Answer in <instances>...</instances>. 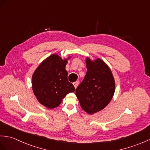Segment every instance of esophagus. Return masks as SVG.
<instances>
[{"label": "esophagus", "mask_w": 150, "mask_h": 150, "mask_svg": "<svg viewBox=\"0 0 150 150\" xmlns=\"http://www.w3.org/2000/svg\"><path fill=\"white\" fill-rule=\"evenodd\" d=\"M78 84H79V82H78V81H76V82H74V83H73V85H74L75 88H77V86H78Z\"/></svg>", "instance_id": "esophagus-1"}]
</instances>
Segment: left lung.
Here are the masks:
<instances>
[{
    "label": "left lung",
    "instance_id": "left-lung-1",
    "mask_svg": "<svg viewBox=\"0 0 150 150\" xmlns=\"http://www.w3.org/2000/svg\"><path fill=\"white\" fill-rule=\"evenodd\" d=\"M87 72L76 90L81 108L92 115L103 110L110 103L115 92V81L110 68L99 58L85 60Z\"/></svg>",
    "mask_w": 150,
    "mask_h": 150
}]
</instances>
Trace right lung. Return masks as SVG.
Here are the masks:
<instances>
[{"mask_svg": "<svg viewBox=\"0 0 150 150\" xmlns=\"http://www.w3.org/2000/svg\"><path fill=\"white\" fill-rule=\"evenodd\" d=\"M71 58L69 56L62 59L58 54H51L33 73V92L39 103L47 108L58 107L67 94L75 91L74 86L68 81V72L65 70Z\"/></svg>", "mask_w": 150, "mask_h": 150, "instance_id": "1", "label": "right lung"}]
</instances>
